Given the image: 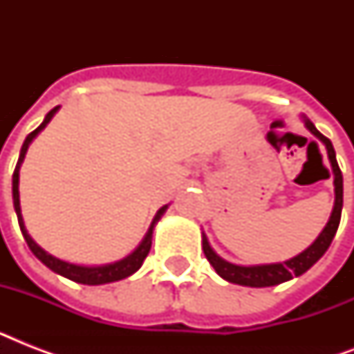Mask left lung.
<instances>
[{
	"label": "left lung",
	"instance_id": "left-lung-1",
	"mask_svg": "<svg viewBox=\"0 0 354 354\" xmlns=\"http://www.w3.org/2000/svg\"><path fill=\"white\" fill-rule=\"evenodd\" d=\"M303 122L313 136L322 141L327 149V156H329L330 167H333V174H335V207L330 213V218L327 222V226L324 227V232L319 233L318 239L310 244V246L301 252L296 257L288 259L285 263H272V264H257V266H239V264L227 263L221 255H216L215 250L209 246L207 236L202 235V248L207 261L211 266L215 268V272L221 275L222 279L235 283V285L242 286H253V288H263V286H274L279 283L297 277V275L305 274L314 263H318L322 255L327 252V248L330 246V242L335 239L338 224L342 218V205H344V178H342V171L336 161L335 147L329 139L325 138L324 133L318 132V128L314 127L313 121L303 115Z\"/></svg>",
	"mask_w": 354,
	"mask_h": 354
}]
</instances>
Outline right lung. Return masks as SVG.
I'll list each match as a JSON object with an SVG mask.
<instances>
[{"label":"right lung","instance_id":"obj_1","mask_svg":"<svg viewBox=\"0 0 354 354\" xmlns=\"http://www.w3.org/2000/svg\"><path fill=\"white\" fill-rule=\"evenodd\" d=\"M60 106H55L51 112L47 113L44 122H41L40 127L32 130V132L25 138L24 145H21V150H19V158H18V163H16V169H14V174H12V200H14V211H16V215H18V224H19V230L24 233V239L27 242V246L30 248V252L35 253L36 257L40 259L41 263L46 264L47 268L53 270L55 274H60L64 277H68V279L75 281V283H82V285H106V283H113V281H121L128 275L136 274L139 268H141V264L143 261L147 259L150 252V246H152V232H154V226L158 224V221L161 218V215L165 213L167 205H163L158 213H156L154 221L150 224L149 232L145 235V239L141 241L136 250H133L130 255H127L124 259L121 261H115V263H110V264H101V266H80V264H71V263H66V261H60V259L53 257L51 253H47L46 250H41L38 244H36L32 239H30L29 232L25 230V224H24V216H21V207H19V191H18V185H19V167L24 163V158H25V152L29 149L30 141L38 136V133L47 127V122L51 121L53 115L57 113V110Z\"/></svg>","mask_w":354,"mask_h":354}]
</instances>
